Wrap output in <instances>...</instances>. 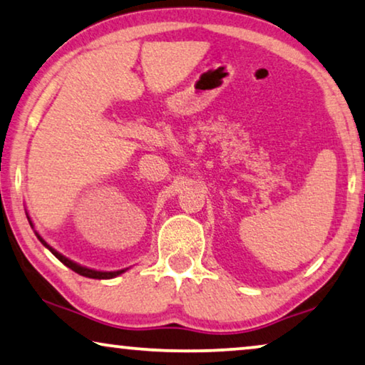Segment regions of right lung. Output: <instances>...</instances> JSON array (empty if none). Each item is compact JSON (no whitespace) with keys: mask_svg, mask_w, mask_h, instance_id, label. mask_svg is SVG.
<instances>
[{"mask_svg":"<svg viewBox=\"0 0 365 365\" xmlns=\"http://www.w3.org/2000/svg\"><path fill=\"white\" fill-rule=\"evenodd\" d=\"M31 222V221H29ZM37 237H39V241L43 244V246H46L48 251H51L53 255H56V257L61 260L62 264H65L67 265L68 269H72L73 272H77V274H80V275H83V277H88V279H113V277H118V275H121L124 270H116V272H100V270H91V269H86V267H81V265H78V264H75V262H72V260L70 259H67V257H63L62 254H58L56 249H52L51 246H48V244L43 241V239L37 235Z\"/></svg>","mask_w":365,"mask_h":365,"instance_id":"obj_1","label":"right lung"}]
</instances>
